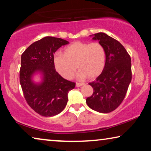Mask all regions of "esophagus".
<instances>
[{"label":"esophagus","mask_w":151,"mask_h":151,"mask_svg":"<svg viewBox=\"0 0 151 151\" xmlns=\"http://www.w3.org/2000/svg\"><path fill=\"white\" fill-rule=\"evenodd\" d=\"M83 83H78V82H77V83H76V86H77V87H80V86L83 85Z\"/></svg>","instance_id":"esophagus-1"}]
</instances>
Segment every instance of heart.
I'll return each instance as SVG.
<instances>
[{"label":"heart","mask_w":151,"mask_h":151,"mask_svg":"<svg viewBox=\"0 0 151 151\" xmlns=\"http://www.w3.org/2000/svg\"><path fill=\"white\" fill-rule=\"evenodd\" d=\"M105 63L106 52L99 42H73L64 49V53H56L53 57L55 70L67 80L73 77L76 67L79 69L77 75L79 80L87 76L96 78L102 72Z\"/></svg>","instance_id":"b5f03b06"}]
</instances>
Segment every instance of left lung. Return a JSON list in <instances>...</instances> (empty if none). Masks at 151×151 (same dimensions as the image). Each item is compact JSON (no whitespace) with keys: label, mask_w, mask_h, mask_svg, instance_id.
Segmentation results:
<instances>
[{"label":"left lung","mask_w":151,"mask_h":151,"mask_svg":"<svg viewBox=\"0 0 151 151\" xmlns=\"http://www.w3.org/2000/svg\"><path fill=\"white\" fill-rule=\"evenodd\" d=\"M90 37L104 48L106 63L100 75L89 83L93 93L86 102L93 110L108 113L119 106L127 93L132 78L131 57L120 42L104 33Z\"/></svg>","instance_id":"8db88e82"}]
</instances>
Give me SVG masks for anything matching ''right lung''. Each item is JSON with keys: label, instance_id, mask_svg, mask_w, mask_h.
Wrapping results in <instances>:
<instances>
[{"label": "right lung", "instance_id": "right-lung-1", "mask_svg": "<svg viewBox=\"0 0 151 151\" xmlns=\"http://www.w3.org/2000/svg\"><path fill=\"white\" fill-rule=\"evenodd\" d=\"M64 39L46 36L32 43L21 55L20 83L29 106L39 115L51 117L63 111L68 93L76 83L65 80L56 71L53 54L60 47L69 44ZM38 75L41 80L36 82Z\"/></svg>", "mask_w": 151, "mask_h": 151}]
</instances>
